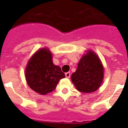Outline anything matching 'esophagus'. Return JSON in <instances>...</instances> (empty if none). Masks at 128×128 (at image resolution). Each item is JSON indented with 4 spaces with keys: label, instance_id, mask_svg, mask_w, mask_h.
<instances>
[{
    "label": "esophagus",
    "instance_id": "obj_1",
    "mask_svg": "<svg viewBox=\"0 0 128 128\" xmlns=\"http://www.w3.org/2000/svg\"><path fill=\"white\" fill-rule=\"evenodd\" d=\"M65 76H66V78H69L70 77V72H68L65 73Z\"/></svg>",
    "mask_w": 128,
    "mask_h": 128
}]
</instances>
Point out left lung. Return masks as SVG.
I'll use <instances>...</instances> for the list:
<instances>
[{
	"instance_id": "1",
	"label": "left lung",
	"mask_w": 128,
	"mask_h": 128,
	"mask_svg": "<svg viewBox=\"0 0 128 128\" xmlns=\"http://www.w3.org/2000/svg\"><path fill=\"white\" fill-rule=\"evenodd\" d=\"M104 78V68L94 52L88 50L78 63V68L71 76L72 82L78 91L91 93L100 87Z\"/></svg>"
}]
</instances>
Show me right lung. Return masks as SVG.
I'll return each instance as SVG.
<instances>
[{"label": "right lung", "mask_w": 128, "mask_h": 128, "mask_svg": "<svg viewBox=\"0 0 128 128\" xmlns=\"http://www.w3.org/2000/svg\"><path fill=\"white\" fill-rule=\"evenodd\" d=\"M25 76L30 88L41 95L52 92L59 81L65 78L61 68L54 65L52 53L47 48L33 54L27 64Z\"/></svg>", "instance_id": "1"}]
</instances>
